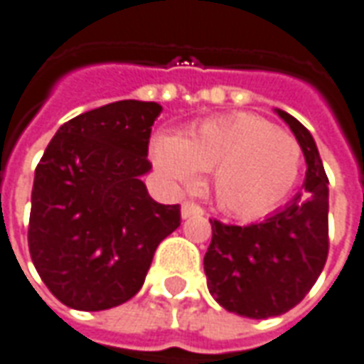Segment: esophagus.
I'll return each mask as SVG.
<instances>
[{
    "instance_id": "34e87169",
    "label": "esophagus",
    "mask_w": 364,
    "mask_h": 364,
    "mask_svg": "<svg viewBox=\"0 0 364 364\" xmlns=\"http://www.w3.org/2000/svg\"><path fill=\"white\" fill-rule=\"evenodd\" d=\"M203 215V209L197 205V203L185 201L181 205V217L183 219H189V217H199Z\"/></svg>"
}]
</instances>
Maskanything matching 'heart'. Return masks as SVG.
Wrapping results in <instances>:
<instances>
[{
  "mask_svg": "<svg viewBox=\"0 0 364 364\" xmlns=\"http://www.w3.org/2000/svg\"><path fill=\"white\" fill-rule=\"evenodd\" d=\"M155 167L179 187L213 171V195L225 213L261 217L289 197L301 171V145L259 115L233 113L201 123L185 137L153 141Z\"/></svg>",
  "mask_w": 364,
  "mask_h": 364,
  "instance_id": "heart-1",
  "label": "heart"
}]
</instances>
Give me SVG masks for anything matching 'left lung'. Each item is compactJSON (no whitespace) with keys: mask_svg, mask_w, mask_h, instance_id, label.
<instances>
[{"mask_svg":"<svg viewBox=\"0 0 364 364\" xmlns=\"http://www.w3.org/2000/svg\"><path fill=\"white\" fill-rule=\"evenodd\" d=\"M275 113L305 155L303 193L261 223L239 227L211 219L213 239L203 259L215 301L249 318L279 317L299 305L328 255V179L317 143L293 115Z\"/></svg>","mask_w":364,"mask_h":364,"instance_id":"8db88e82","label":"left lung"}]
</instances>
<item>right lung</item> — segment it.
Returning a JSON list of instances; mask_svg holds the SVG:
<instances>
[{"label":"right lung","mask_w":364,"mask_h":364,"mask_svg":"<svg viewBox=\"0 0 364 364\" xmlns=\"http://www.w3.org/2000/svg\"><path fill=\"white\" fill-rule=\"evenodd\" d=\"M155 101H115L63 123L36 169L27 243L47 289L77 311H105L143 287L179 205L151 199L141 177Z\"/></svg>","instance_id":"obj_1"}]
</instances>
